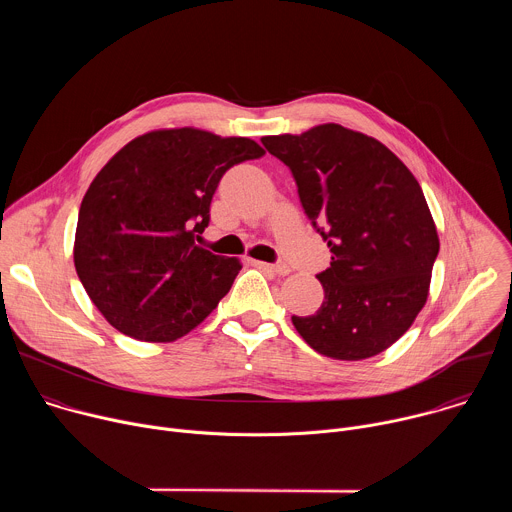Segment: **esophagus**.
<instances>
[{
    "instance_id": "1",
    "label": "esophagus",
    "mask_w": 512,
    "mask_h": 512,
    "mask_svg": "<svg viewBox=\"0 0 512 512\" xmlns=\"http://www.w3.org/2000/svg\"><path fill=\"white\" fill-rule=\"evenodd\" d=\"M257 267H263V269H269L277 275H287L289 273V267L285 263H263V261H255Z\"/></svg>"
}]
</instances>
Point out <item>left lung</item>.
<instances>
[{
	"mask_svg": "<svg viewBox=\"0 0 512 512\" xmlns=\"http://www.w3.org/2000/svg\"><path fill=\"white\" fill-rule=\"evenodd\" d=\"M261 143L294 174L306 216L332 253L330 267L316 275L324 287L320 310L291 322L330 358L387 350L425 306L440 251L419 182L387 145L338 123Z\"/></svg>",
	"mask_w": 512,
	"mask_h": 512,
	"instance_id": "left-lung-1",
	"label": "left lung"
}]
</instances>
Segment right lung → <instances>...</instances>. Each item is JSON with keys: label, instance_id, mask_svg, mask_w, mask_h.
Returning <instances> with one entry per match:
<instances>
[{"label": "right lung", "instance_id": "1", "mask_svg": "<svg viewBox=\"0 0 512 512\" xmlns=\"http://www.w3.org/2000/svg\"><path fill=\"white\" fill-rule=\"evenodd\" d=\"M263 154L249 137L180 127L131 139L103 166L81 202L75 267L113 328L174 342L229 294L241 261L194 241L223 174Z\"/></svg>", "mask_w": 512, "mask_h": 512}]
</instances>
